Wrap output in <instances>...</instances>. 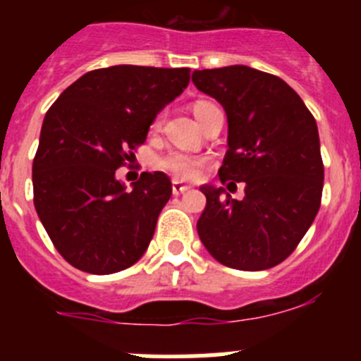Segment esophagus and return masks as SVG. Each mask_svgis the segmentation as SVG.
Here are the masks:
<instances>
[{"instance_id": "obj_1", "label": "esophagus", "mask_w": 361, "mask_h": 361, "mask_svg": "<svg viewBox=\"0 0 361 361\" xmlns=\"http://www.w3.org/2000/svg\"><path fill=\"white\" fill-rule=\"evenodd\" d=\"M187 192H190V187H188V185L180 183V181H173V194L174 195L187 194Z\"/></svg>"}]
</instances>
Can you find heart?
Instances as JSON below:
<instances>
[{
  "label": "heart",
  "mask_w": 361,
  "mask_h": 361,
  "mask_svg": "<svg viewBox=\"0 0 361 361\" xmlns=\"http://www.w3.org/2000/svg\"><path fill=\"white\" fill-rule=\"evenodd\" d=\"M211 106H214V104L207 103V101H197V103H194V106H192V111H194L195 118H197L199 122H202L204 115H206V111L209 110ZM162 120L164 113H159L154 118V122H152V130H154V133L162 127ZM207 164H209V159L204 157V155L188 154V152L181 150H169L155 160V166H157L160 171L171 174L174 180L183 181L199 180L204 167H206Z\"/></svg>",
  "instance_id": "obj_1"
}]
</instances>
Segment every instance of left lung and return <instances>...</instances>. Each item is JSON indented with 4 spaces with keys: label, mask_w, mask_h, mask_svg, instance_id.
<instances>
[{
    "label": "left lung",
    "mask_w": 361,
    "mask_h": 361,
    "mask_svg": "<svg viewBox=\"0 0 361 361\" xmlns=\"http://www.w3.org/2000/svg\"><path fill=\"white\" fill-rule=\"evenodd\" d=\"M199 90L224 106L228 150L218 176L228 190L202 187L197 232L220 264L264 271L293 253L322 206L323 160L316 120L279 76L248 66L194 71Z\"/></svg>",
    "instance_id": "8db88e82"
}]
</instances>
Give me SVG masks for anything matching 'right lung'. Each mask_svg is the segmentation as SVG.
<instances>
[{
  "instance_id": "right-lung-1",
  "label": "right lung",
  "mask_w": 361,
  "mask_h": 361,
  "mask_svg": "<svg viewBox=\"0 0 361 361\" xmlns=\"http://www.w3.org/2000/svg\"><path fill=\"white\" fill-rule=\"evenodd\" d=\"M190 82V68L110 66L80 76L49 108L32 160V201L61 257L90 274L136 264L173 194L164 173H141L130 192L115 171L150 123Z\"/></svg>"
}]
</instances>
